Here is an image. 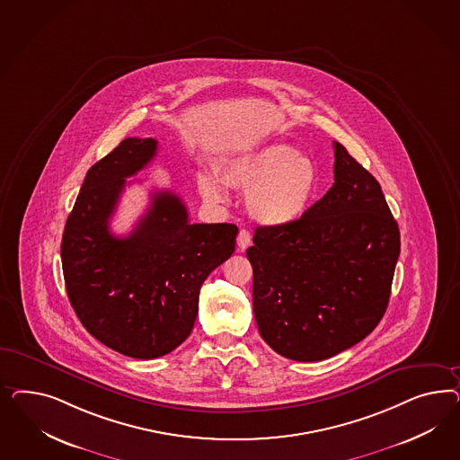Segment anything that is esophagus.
<instances>
[{
  "instance_id": "obj_1",
  "label": "esophagus",
  "mask_w": 460,
  "mask_h": 460,
  "mask_svg": "<svg viewBox=\"0 0 460 460\" xmlns=\"http://www.w3.org/2000/svg\"><path fill=\"white\" fill-rule=\"evenodd\" d=\"M251 244V233L248 229H241L237 234V246L239 250L244 251Z\"/></svg>"
}]
</instances>
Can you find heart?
Here are the masks:
<instances>
[{
	"label": "heart",
	"mask_w": 460,
	"mask_h": 460,
	"mask_svg": "<svg viewBox=\"0 0 460 460\" xmlns=\"http://www.w3.org/2000/svg\"><path fill=\"white\" fill-rule=\"evenodd\" d=\"M219 172L227 187L246 194L244 202L251 217L273 227L300 221L319 181L312 158L283 143L236 155L226 160ZM223 181L210 173H200L199 192L208 202H223L227 197Z\"/></svg>",
	"instance_id": "b5f03b06"
}]
</instances>
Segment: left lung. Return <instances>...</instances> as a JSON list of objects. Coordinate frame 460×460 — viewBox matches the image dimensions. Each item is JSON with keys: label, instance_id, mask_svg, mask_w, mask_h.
Segmentation results:
<instances>
[{"label": "left lung", "instance_id": "1", "mask_svg": "<svg viewBox=\"0 0 460 460\" xmlns=\"http://www.w3.org/2000/svg\"><path fill=\"white\" fill-rule=\"evenodd\" d=\"M334 183L296 223L260 226L246 256L266 344L314 362L361 342L390 302L400 229L376 179L334 141Z\"/></svg>", "mask_w": 460, "mask_h": 460}]
</instances>
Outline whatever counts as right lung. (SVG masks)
<instances>
[{
    "instance_id": "add662e5",
    "label": "right lung",
    "mask_w": 460,
    "mask_h": 460,
    "mask_svg": "<svg viewBox=\"0 0 460 460\" xmlns=\"http://www.w3.org/2000/svg\"><path fill=\"white\" fill-rule=\"evenodd\" d=\"M154 138H126L87 170L67 217L60 256L70 305L85 331L135 359L165 356L190 335L199 292L234 252V224H190L168 190L126 237L110 231L126 179L156 154Z\"/></svg>"
}]
</instances>
